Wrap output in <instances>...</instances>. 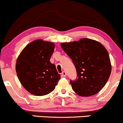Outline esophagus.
<instances>
[{
	"instance_id": "esophagus-1",
	"label": "esophagus",
	"mask_w": 123,
	"mask_h": 123,
	"mask_svg": "<svg viewBox=\"0 0 123 123\" xmlns=\"http://www.w3.org/2000/svg\"><path fill=\"white\" fill-rule=\"evenodd\" d=\"M62 76H64H64H66V73L65 71H63V72H62Z\"/></svg>"
}]
</instances>
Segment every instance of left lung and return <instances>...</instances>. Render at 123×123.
<instances>
[{"label": "left lung", "mask_w": 123, "mask_h": 123, "mask_svg": "<svg viewBox=\"0 0 123 123\" xmlns=\"http://www.w3.org/2000/svg\"><path fill=\"white\" fill-rule=\"evenodd\" d=\"M62 49L72 59L77 79L70 80L73 90L80 96L99 93L106 84L111 64L106 49L100 42L90 39L61 43Z\"/></svg>", "instance_id": "left-lung-1"}]
</instances>
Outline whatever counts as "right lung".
Here are the masks:
<instances>
[{
    "mask_svg": "<svg viewBox=\"0 0 123 123\" xmlns=\"http://www.w3.org/2000/svg\"><path fill=\"white\" fill-rule=\"evenodd\" d=\"M54 43L37 39L21 52L15 69L18 80L27 91L35 96L53 92L60 79L55 66L50 62Z\"/></svg>",
    "mask_w": 123,
    "mask_h": 123,
    "instance_id": "1",
    "label": "right lung"
}]
</instances>
